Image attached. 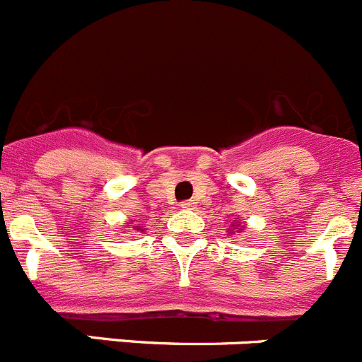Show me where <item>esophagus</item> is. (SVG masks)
Masks as SVG:
<instances>
[{
	"mask_svg": "<svg viewBox=\"0 0 362 362\" xmlns=\"http://www.w3.org/2000/svg\"><path fill=\"white\" fill-rule=\"evenodd\" d=\"M182 209H194V207H197V202L194 200H185V202H182Z\"/></svg>",
	"mask_w": 362,
	"mask_h": 362,
	"instance_id": "1",
	"label": "esophagus"
}]
</instances>
